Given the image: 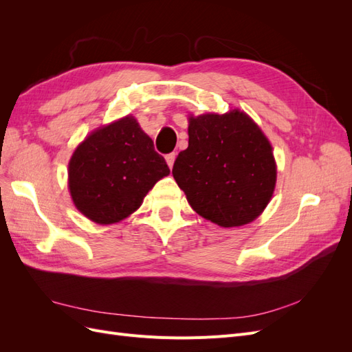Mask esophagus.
I'll return each mask as SVG.
<instances>
[{
	"mask_svg": "<svg viewBox=\"0 0 352 352\" xmlns=\"http://www.w3.org/2000/svg\"><path fill=\"white\" fill-rule=\"evenodd\" d=\"M175 158H176V154H175V153H170V154L166 155V162H167V164H168L170 168H172L173 164H175Z\"/></svg>",
	"mask_w": 352,
	"mask_h": 352,
	"instance_id": "esophagus-1",
	"label": "esophagus"
}]
</instances>
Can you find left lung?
Segmentation results:
<instances>
[{
  "label": "left lung",
  "mask_w": 352,
  "mask_h": 352,
  "mask_svg": "<svg viewBox=\"0 0 352 352\" xmlns=\"http://www.w3.org/2000/svg\"><path fill=\"white\" fill-rule=\"evenodd\" d=\"M188 148L173 164V177L189 206L221 228L257 219L276 185L272 145L248 114L189 117Z\"/></svg>",
  "instance_id": "8db88e82"
}]
</instances>
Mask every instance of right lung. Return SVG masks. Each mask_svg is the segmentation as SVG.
I'll use <instances>...</instances> for the list:
<instances>
[{
  "label": "right lung",
  "instance_id": "obj_1",
  "mask_svg": "<svg viewBox=\"0 0 352 352\" xmlns=\"http://www.w3.org/2000/svg\"><path fill=\"white\" fill-rule=\"evenodd\" d=\"M168 173L151 138L126 116L94 131L74 150L69 189L82 214L111 225L140 208L148 190Z\"/></svg>",
  "mask_w": 352,
  "mask_h": 352
}]
</instances>
